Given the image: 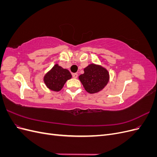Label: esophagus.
Segmentation results:
<instances>
[{"mask_svg": "<svg viewBox=\"0 0 157 157\" xmlns=\"http://www.w3.org/2000/svg\"><path fill=\"white\" fill-rule=\"evenodd\" d=\"M72 75H73V77L74 78H77L78 77V74L77 73H73Z\"/></svg>", "mask_w": 157, "mask_h": 157, "instance_id": "esophagus-1", "label": "esophagus"}]
</instances>
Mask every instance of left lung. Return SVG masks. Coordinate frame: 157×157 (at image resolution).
Here are the masks:
<instances>
[{"label":"left lung","instance_id":"1","mask_svg":"<svg viewBox=\"0 0 157 157\" xmlns=\"http://www.w3.org/2000/svg\"><path fill=\"white\" fill-rule=\"evenodd\" d=\"M84 74L80 75L78 78L84 89L90 94L99 92L109 82V72L100 65L90 64L84 68Z\"/></svg>","mask_w":157,"mask_h":157}]
</instances>
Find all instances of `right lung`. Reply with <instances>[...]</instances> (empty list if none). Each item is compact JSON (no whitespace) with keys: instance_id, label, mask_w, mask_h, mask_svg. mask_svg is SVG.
Listing matches in <instances>:
<instances>
[{"instance_id":"right-lung-1","label":"right lung","mask_w":157,"mask_h":157,"mask_svg":"<svg viewBox=\"0 0 157 157\" xmlns=\"http://www.w3.org/2000/svg\"><path fill=\"white\" fill-rule=\"evenodd\" d=\"M72 77L69 71L56 64L44 77L46 86L51 90L58 92L62 89L67 80Z\"/></svg>"}]
</instances>
